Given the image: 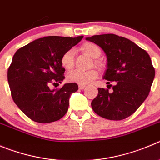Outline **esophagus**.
<instances>
[{
	"label": "esophagus",
	"instance_id": "obj_1",
	"mask_svg": "<svg viewBox=\"0 0 160 160\" xmlns=\"http://www.w3.org/2000/svg\"><path fill=\"white\" fill-rule=\"evenodd\" d=\"M79 88L80 90H83V89L85 88V85H79Z\"/></svg>",
	"mask_w": 160,
	"mask_h": 160
}]
</instances>
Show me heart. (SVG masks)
<instances>
[{
    "label": "heart",
    "instance_id": "1",
    "mask_svg": "<svg viewBox=\"0 0 160 160\" xmlns=\"http://www.w3.org/2000/svg\"><path fill=\"white\" fill-rule=\"evenodd\" d=\"M81 50L92 58H98L102 54L100 47L93 42L83 43L81 46ZM74 54L75 52L73 49L66 50L62 54L61 58V63L65 69L70 70L74 67ZM94 63L98 67L102 66V62L98 59L94 60ZM97 77H98V72L95 69H91L88 71L74 70L68 73L67 79L72 83H76L80 85H86L90 83L92 80L97 78Z\"/></svg>",
    "mask_w": 160,
    "mask_h": 160
}]
</instances>
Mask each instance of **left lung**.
<instances>
[{
    "mask_svg": "<svg viewBox=\"0 0 160 160\" xmlns=\"http://www.w3.org/2000/svg\"><path fill=\"white\" fill-rule=\"evenodd\" d=\"M86 39L105 52L107 69L103 78L108 80L107 84L110 81L114 83L111 92L98 88V95L92 102V109L109 120L129 117L144 102L151 90L155 68L150 56L133 42L114 34L94 35Z\"/></svg>",
    "mask_w": 160,
    "mask_h": 160,
    "instance_id": "obj_1",
    "label": "left lung"
}]
</instances>
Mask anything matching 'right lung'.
<instances>
[{
  "label": "right lung",
  "instance_id": "1",
  "mask_svg": "<svg viewBox=\"0 0 160 160\" xmlns=\"http://www.w3.org/2000/svg\"><path fill=\"white\" fill-rule=\"evenodd\" d=\"M83 36H47L19 48L8 69V81L15 103L29 118L50 123L68 111L69 97L78 90L76 83L50 90V84L62 83L65 69L61 58Z\"/></svg>",
  "mask_w": 160,
  "mask_h": 160
}]
</instances>
